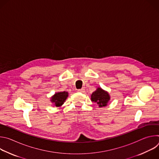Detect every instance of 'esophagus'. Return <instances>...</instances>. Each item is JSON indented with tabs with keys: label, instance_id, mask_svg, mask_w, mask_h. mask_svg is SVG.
Wrapping results in <instances>:
<instances>
[{
	"label": "esophagus",
	"instance_id": "1",
	"mask_svg": "<svg viewBox=\"0 0 159 159\" xmlns=\"http://www.w3.org/2000/svg\"><path fill=\"white\" fill-rule=\"evenodd\" d=\"M78 92H80V93H84L85 92V89H78Z\"/></svg>",
	"mask_w": 159,
	"mask_h": 159
}]
</instances>
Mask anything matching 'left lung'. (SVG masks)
Wrapping results in <instances>:
<instances>
[{"instance_id":"8db88e82","label":"left lung","mask_w":159,"mask_h":159,"mask_svg":"<svg viewBox=\"0 0 159 159\" xmlns=\"http://www.w3.org/2000/svg\"><path fill=\"white\" fill-rule=\"evenodd\" d=\"M110 99L109 94L101 88H98L91 95L92 101H94L99 104V107L106 106Z\"/></svg>"}]
</instances>
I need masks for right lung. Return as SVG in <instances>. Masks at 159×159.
Segmentation results:
<instances>
[{
    "mask_svg": "<svg viewBox=\"0 0 159 159\" xmlns=\"http://www.w3.org/2000/svg\"><path fill=\"white\" fill-rule=\"evenodd\" d=\"M68 97V93L67 92H60L55 94V95L52 98L51 101L55 104L57 107L61 106L66 99Z\"/></svg>",
    "mask_w": 159,
    "mask_h": 159,
    "instance_id": "right-lung-1",
    "label": "right lung"
}]
</instances>
